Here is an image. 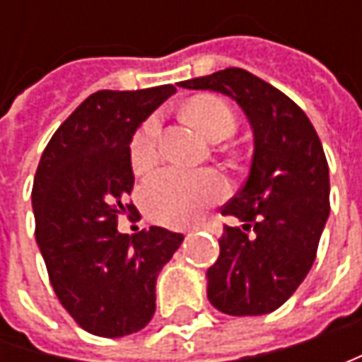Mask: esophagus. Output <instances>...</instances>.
Returning <instances> with one entry per match:
<instances>
[{
    "mask_svg": "<svg viewBox=\"0 0 362 362\" xmlns=\"http://www.w3.org/2000/svg\"><path fill=\"white\" fill-rule=\"evenodd\" d=\"M203 228H207V230L211 231L214 235H219V233H221V228H219V223H207V226H203Z\"/></svg>",
    "mask_w": 362,
    "mask_h": 362,
    "instance_id": "esophagus-1",
    "label": "esophagus"
}]
</instances>
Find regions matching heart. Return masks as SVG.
Instances as JSON below:
<instances>
[{
    "label": "heart",
    "mask_w": 362,
    "mask_h": 362,
    "mask_svg": "<svg viewBox=\"0 0 362 362\" xmlns=\"http://www.w3.org/2000/svg\"><path fill=\"white\" fill-rule=\"evenodd\" d=\"M189 122L209 141H226L235 132V115L230 105L214 94H203L185 106ZM159 119H146L134 134L131 163L134 171H145L157 160ZM228 183L216 171H185L165 167L143 183V205L155 221L167 226H183L193 221L209 203L226 195Z\"/></svg>",
    "instance_id": "1"
}]
</instances>
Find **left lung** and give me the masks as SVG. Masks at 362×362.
Wrapping results in <instances>:
<instances>
[{"label": "left lung", "instance_id": "8db88e82", "mask_svg": "<svg viewBox=\"0 0 362 362\" xmlns=\"http://www.w3.org/2000/svg\"><path fill=\"white\" fill-rule=\"evenodd\" d=\"M179 86L233 98L254 132L250 175L221 209L242 226L223 228L219 257L207 270V298L231 316L274 313L313 268L330 214L320 139L296 103L242 68L191 78Z\"/></svg>", "mask_w": 362, "mask_h": 362}]
</instances>
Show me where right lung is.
I'll return each mask as SVG.
<instances>
[{"label": "right lung", "instance_id": "add662e5", "mask_svg": "<svg viewBox=\"0 0 362 362\" xmlns=\"http://www.w3.org/2000/svg\"><path fill=\"white\" fill-rule=\"evenodd\" d=\"M177 88L98 90L54 132L32 189L35 240L49 282L86 332L119 339L155 314V284L183 242L157 228L120 233L134 185L131 143L143 120Z\"/></svg>", "mask_w": 362, "mask_h": 362}]
</instances>
